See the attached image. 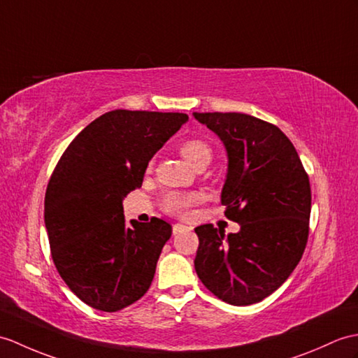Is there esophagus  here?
I'll use <instances>...</instances> for the list:
<instances>
[{
  "mask_svg": "<svg viewBox=\"0 0 358 358\" xmlns=\"http://www.w3.org/2000/svg\"><path fill=\"white\" fill-rule=\"evenodd\" d=\"M189 227L187 226H185V224H173V227H172V234L173 235H177V234H181V231H185V230H187Z\"/></svg>",
  "mask_w": 358,
  "mask_h": 358,
  "instance_id": "1",
  "label": "esophagus"
}]
</instances>
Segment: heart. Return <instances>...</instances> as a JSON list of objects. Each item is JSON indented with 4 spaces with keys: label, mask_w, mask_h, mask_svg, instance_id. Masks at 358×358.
<instances>
[{
    "label": "heart",
    "mask_w": 358,
    "mask_h": 358,
    "mask_svg": "<svg viewBox=\"0 0 358 358\" xmlns=\"http://www.w3.org/2000/svg\"><path fill=\"white\" fill-rule=\"evenodd\" d=\"M180 152L185 160L194 166H207L212 160V148L206 141L199 138H190L182 141L180 146ZM199 201V195L195 192H171L164 196L163 207L166 212L172 215H186L190 207H194Z\"/></svg>",
    "instance_id": "heart-1"
}]
</instances>
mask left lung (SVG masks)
Masks as SVG:
<instances>
[{
  "mask_svg": "<svg viewBox=\"0 0 358 358\" xmlns=\"http://www.w3.org/2000/svg\"><path fill=\"white\" fill-rule=\"evenodd\" d=\"M227 152L221 203L239 224L226 236L212 224L195 229V271L221 301L245 306L284 284L308 239L311 189L292 141L278 127L243 113H194Z\"/></svg>",
  "mask_w": 358,
  "mask_h": 358,
  "instance_id": "left-lung-1",
  "label": "left lung"
}]
</instances>
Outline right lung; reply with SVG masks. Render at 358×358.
<instances>
[{
	"instance_id": "add662e5",
	"label": "right lung",
	"mask_w": 358,
	"mask_h": 358,
	"mask_svg": "<svg viewBox=\"0 0 358 358\" xmlns=\"http://www.w3.org/2000/svg\"><path fill=\"white\" fill-rule=\"evenodd\" d=\"M187 120L182 113H105L71 141L48 181L44 221L53 262L71 292L99 311L127 308L151 287L172 227L159 218L127 226L123 199Z\"/></svg>"
}]
</instances>
